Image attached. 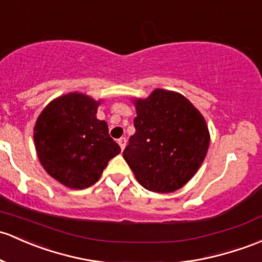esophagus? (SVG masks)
I'll list each match as a JSON object with an SVG mask.
<instances>
[{
    "instance_id": "1",
    "label": "esophagus",
    "mask_w": 262,
    "mask_h": 262,
    "mask_svg": "<svg viewBox=\"0 0 262 262\" xmlns=\"http://www.w3.org/2000/svg\"><path fill=\"white\" fill-rule=\"evenodd\" d=\"M119 145H120V147H121V150H123V148H125V146H126V142H127V140H126V137H121V139H119Z\"/></svg>"
}]
</instances>
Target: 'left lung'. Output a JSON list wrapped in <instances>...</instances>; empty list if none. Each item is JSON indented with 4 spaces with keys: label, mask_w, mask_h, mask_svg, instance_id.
I'll return each instance as SVG.
<instances>
[{
    "label": "left lung",
    "mask_w": 262,
    "mask_h": 262,
    "mask_svg": "<svg viewBox=\"0 0 262 262\" xmlns=\"http://www.w3.org/2000/svg\"><path fill=\"white\" fill-rule=\"evenodd\" d=\"M134 103L136 132L123 150V159L146 190H179L198 172L206 156V121L186 97L167 90L156 89Z\"/></svg>",
    "instance_id": "8db88e82"
}]
</instances>
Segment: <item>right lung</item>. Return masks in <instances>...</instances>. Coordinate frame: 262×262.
<instances>
[{"label":"right lung","mask_w":262,"mask_h":262,"mask_svg":"<svg viewBox=\"0 0 262 262\" xmlns=\"http://www.w3.org/2000/svg\"><path fill=\"white\" fill-rule=\"evenodd\" d=\"M100 103L71 92L51 101L36 121L33 139L41 165L70 188L94 185L110 160L121 152L107 123L96 117Z\"/></svg>","instance_id":"add662e5"}]
</instances>
